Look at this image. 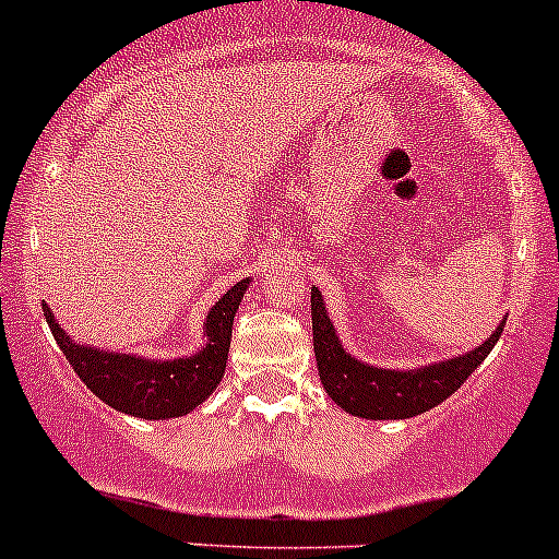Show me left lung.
I'll return each instance as SVG.
<instances>
[{"instance_id":"obj_1","label":"left lung","mask_w":559,"mask_h":559,"mask_svg":"<svg viewBox=\"0 0 559 559\" xmlns=\"http://www.w3.org/2000/svg\"><path fill=\"white\" fill-rule=\"evenodd\" d=\"M311 316L316 365H319V379L326 394L346 414L373 421L411 419V416H419L443 403L487 359L506 324V321H500L498 330L473 352L456 354V357L441 359V362L421 365V368L394 370L362 362L343 348L319 286H311Z\"/></svg>"}]
</instances>
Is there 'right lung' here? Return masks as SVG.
Listing matches in <instances>:
<instances>
[{"label": "right lung", "instance_id": "right-lung-1", "mask_svg": "<svg viewBox=\"0 0 559 559\" xmlns=\"http://www.w3.org/2000/svg\"><path fill=\"white\" fill-rule=\"evenodd\" d=\"M248 284L251 278H243L227 289V295L205 316V341L200 352L178 359H148L140 354L107 352L92 343H75L61 330L48 302L43 306V313L72 370L105 405L138 419H175L205 403L224 379L233 321Z\"/></svg>", "mask_w": 559, "mask_h": 559}]
</instances>
